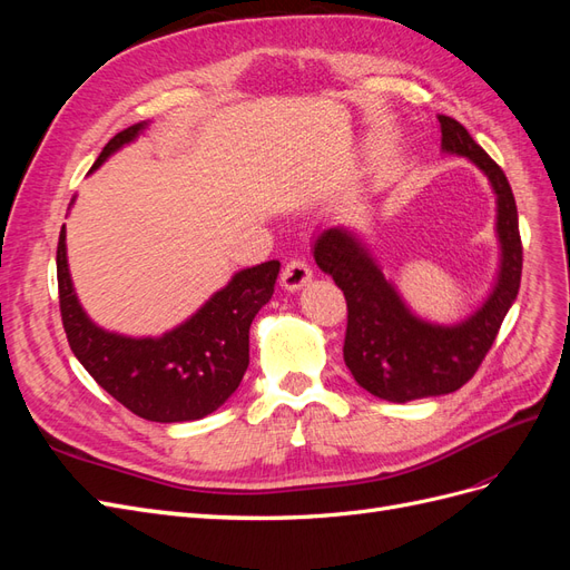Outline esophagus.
<instances>
[{"label": "esophagus", "mask_w": 570, "mask_h": 570, "mask_svg": "<svg viewBox=\"0 0 570 570\" xmlns=\"http://www.w3.org/2000/svg\"><path fill=\"white\" fill-rule=\"evenodd\" d=\"M312 281V266H308L304 258H289L281 273V283L285 289H299L304 283Z\"/></svg>", "instance_id": "esophagus-1"}]
</instances>
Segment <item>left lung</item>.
<instances>
[{
  "mask_svg": "<svg viewBox=\"0 0 570 570\" xmlns=\"http://www.w3.org/2000/svg\"><path fill=\"white\" fill-rule=\"evenodd\" d=\"M438 118L442 149L469 157L485 170L497 193L502 271L485 306L454 327L430 325L409 314L400 295L354 235L327 228L314 245L318 268L333 275L347 299L344 364L361 387L396 404L450 394L469 383L492 350L499 327L521 287L523 245L519 212L504 170L459 120L450 116Z\"/></svg>",
  "mask_w": 570,
  "mask_h": 570,
  "instance_id": "8db88e82",
  "label": "left lung"
}]
</instances>
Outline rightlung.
<instances>
[{
	"mask_svg": "<svg viewBox=\"0 0 570 570\" xmlns=\"http://www.w3.org/2000/svg\"><path fill=\"white\" fill-rule=\"evenodd\" d=\"M145 124L116 132L92 170L135 140ZM281 262H266L235 278L176 331L159 340H132L101 331L80 308L66 264V230L59 233L57 281L61 323L95 381L135 416L154 423L204 419L237 390L249 366V325L271 295Z\"/></svg>",
	"mask_w": 570,
	"mask_h": 570,
	"instance_id": "obj_1",
	"label": "right lung"
}]
</instances>
